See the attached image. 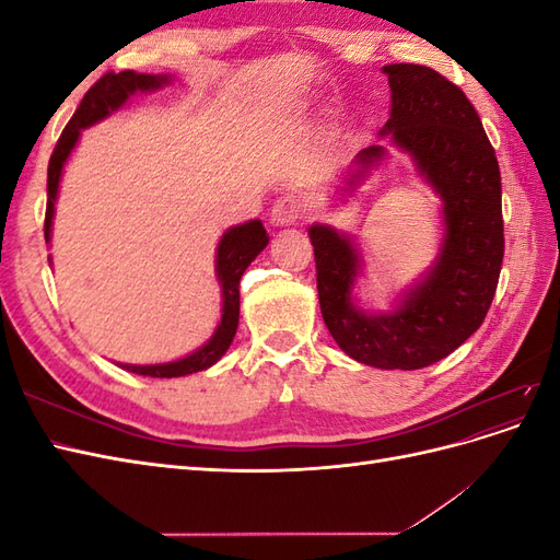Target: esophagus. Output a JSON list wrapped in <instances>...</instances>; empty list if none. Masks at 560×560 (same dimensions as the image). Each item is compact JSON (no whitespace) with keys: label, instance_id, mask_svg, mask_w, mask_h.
<instances>
[{"label":"esophagus","instance_id":"1","mask_svg":"<svg viewBox=\"0 0 560 560\" xmlns=\"http://www.w3.org/2000/svg\"><path fill=\"white\" fill-rule=\"evenodd\" d=\"M303 217V202L296 196L280 198L273 210H270V222L273 226H294Z\"/></svg>","mask_w":560,"mask_h":560}]
</instances>
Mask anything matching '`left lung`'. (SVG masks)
Listing matches in <instances>:
<instances>
[{
  "instance_id": "left-lung-1",
  "label": "left lung",
  "mask_w": 560,
  "mask_h": 560,
  "mask_svg": "<svg viewBox=\"0 0 560 560\" xmlns=\"http://www.w3.org/2000/svg\"><path fill=\"white\" fill-rule=\"evenodd\" d=\"M393 107L381 135L406 151L444 202V241L422 280L395 311L354 306L352 287L362 270L354 241L331 226L308 229L315 247L319 311L334 341L366 366L413 371L444 360L481 327L493 303L504 257L502 184L495 149L467 95L425 65H385ZM385 149L371 144L352 159V191Z\"/></svg>"
}]
</instances>
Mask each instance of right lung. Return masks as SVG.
<instances>
[{
  "mask_svg": "<svg viewBox=\"0 0 560 560\" xmlns=\"http://www.w3.org/2000/svg\"><path fill=\"white\" fill-rule=\"evenodd\" d=\"M165 83H171L167 74H138L132 70L126 72H107L103 79H97L89 93L83 95L81 105L77 107L70 124L65 126L60 140L50 154L48 161V200H46V219H44V238L50 241V224H54L56 212V198L60 189L62 167L70 159L72 149L79 142V135L83 128H89L97 121H103L112 112L124 107L128 97L138 91H156ZM268 245V235L259 219H252L241 226L229 229L217 247V280L222 284V322H219L210 341L198 348L196 352L186 354L182 360L165 362V364H121L126 371L151 378H179L186 374H196V371L208 369L222 360V354L229 350L235 329H238V315H241V278L245 268L257 259V254Z\"/></svg>",
  "mask_w": 560,
  "mask_h": 560,
  "instance_id": "1",
  "label": "right lung"
}]
</instances>
